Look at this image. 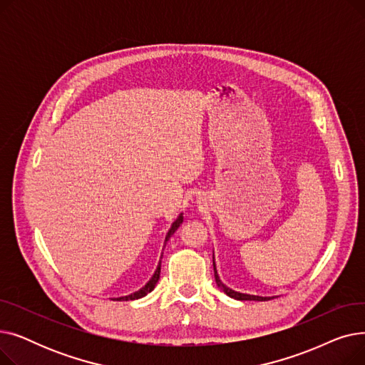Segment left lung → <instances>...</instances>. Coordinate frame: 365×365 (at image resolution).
Returning <instances> with one entry per match:
<instances>
[{
    "label": "left lung",
    "mask_w": 365,
    "mask_h": 365,
    "mask_svg": "<svg viewBox=\"0 0 365 365\" xmlns=\"http://www.w3.org/2000/svg\"><path fill=\"white\" fill-rule=\"evenodd\" d=\"M213 266H215V278H216V284H217V287L219 289L226 294V296H229V297H232V299H237V300H269V299H272V297H269V296H256V294H247V293H240V292H235V290H232V289H229L227 285H225L223 282H222V279H220V277H219V274H217V269H216V262H215V253H213Z\"/></svg>",
    "instance_id": "1"
}]
</instances>
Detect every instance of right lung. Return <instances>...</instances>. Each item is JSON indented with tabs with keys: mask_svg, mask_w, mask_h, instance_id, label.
Instances as JSON below:
<instances>
[{
	"mask_svg": "<svg viewBox=\"0 0 365 365\" xmlns=\"http://www.w3.org/2000/svg\"><path fill=\"white\" fill-rule=\"evenodd\" d=\"M183 223V213H180L179 216H178V219L171 223V226H170V229H168V232H167V235H165V241H164V247H165V244H167V241L170 240V237L175 234L178 229H179V226ZM160 259H163V253H161V257ZM160 272H161V260L158 262V266H157V269H155V272H153V275L150 277V279L142 287L140 290H138V292H134V293H131V294H128V296H121V297H113L112 300H120V302H123V300H134V299H142V297H145L148 293H150L153 289H155V285H157V282H158V279H160Z\"/></svg>",
	"mask_w": 365,
	"mask_h": 365,
	"instance_id": "add662e5",
	"label": "right lung"
}]
</instances>
